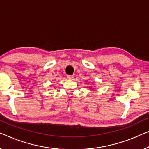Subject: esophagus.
Here are the masks:
<instances>
[{"mask_svg": "<svg viewBox=\"0 0 149 149\" xmlns=\"http://www.w3.org/2000/svg\"><path fill=\"white\" fill-rule=\"evenodd\" d=\"M67 78L68 79H74V75H67Z\"/></svg>", "mask_w": 149, "mask_h": 149, "instance_id": "obj_1", "label": "esophagus"}]
</instances>
